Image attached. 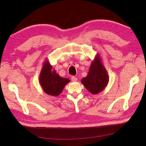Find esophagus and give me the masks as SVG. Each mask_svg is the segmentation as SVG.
<instances>
[{
  "mask_svg": "<svg viewBox=\"0 0 146 146\" xmlns=\"http://www.w3.org/2000/svg\"><path fill=\"white\" fill-rule=\"evenodd\" d=\"M76 80H77V78L75 77V76H73L72 77H71V81H72V82H76Z\"/></svg>",
  "mask_w": 146,
  "mask_h": 146,
  "instance_id": "1",
  "label": "esophagus"
}]
</instances>
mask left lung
<instances>
[{
    "label": "left lung",
    "mask_w": 146,
    "mask_h": 146,
    "mask_svg": "<svg viewBox=\"0 0 146 146\" xmlns=\"http://www.w3.org/2000/svg\"><path fill=\"white\" fill-rule=\"evenodd\" d=\"M109 82L107 70L102 62L99 54H97L91 64L88 75L81 80L84 86L91 94L95 95L104 90Z\"/></svg>",
    "instance_id": "1"
}]
</instances>
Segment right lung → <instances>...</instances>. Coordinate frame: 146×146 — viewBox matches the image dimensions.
Masks as SVG:
<instances>
[{
  "label": "right lung",
  "mask_w": 146,
  "mask_h": 146,
  "mask_svg": "<svg viewBox=\"0 0 146 146\" xmlns=\"http://www.w3.org/2000/svg\"><path fill=\"white\" fill-rule=\"evenodd\" d=\"M52 68L48 60L44 61L39 75L38 81L44 93L56 97L62 93L65 86L70 82V80L61 77Z\"/></svg>",
  "instance_id": "1"
}]
</instances>
